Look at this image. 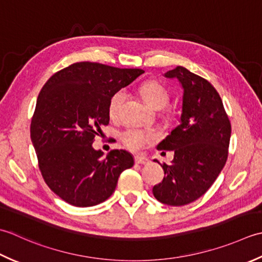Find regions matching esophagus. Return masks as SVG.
<instances>
[{
	"label": "esophagus",
	"instance_id": "1",
	"mask_svg": "<svg viewBox=\"0 0 262 262\" xmlns=\"http://www.w3.org/2000/svg\"><path fill=\"white\" fill-rule=\"evenodd\" d=\"M135 162L138 165H146L149 163V159L147 157H143V156H136Z\"/></svg>",
	"mask_w": 262,
	"mask_h": 262
}]
</instances>
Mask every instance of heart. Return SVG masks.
<instances>
[{"mask_svg":"<svg viewBox=\"0 0 262 262\" xmlns=\"http://www.w3.org/2000/svg\"><path fill=\"white\" fill-rule=\"evenodd\" d=\"M143 100L146 101L148 106L154 110H162L168 103L169 96L168 92L163 84L157 81H146L143 82L139 88ZM125 99V93L123 90H119L112 96L108 103V113L111 116H117L120 113L122 104ZM122 141L124 145L132 149V150H139L143 147L149 145L155 140V136L152 133L146 132L140 129L130 127L122 133Z\"/></svg>","mask_w":262,"mask_h":262,"instance_id":"b5f03b06","label":"heart"}]
</instances>
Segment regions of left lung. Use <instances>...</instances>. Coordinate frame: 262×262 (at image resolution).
Segmentation results:
<instances>
[{"mask_svg":"<svg viewBox=\"0 0 262 262\" xmlns=\"http://www.w3.org/2000/svg\"><path fill=\"white\" fill-rule=\"evenodd\" d=\"M164 77L179 80L182 112L180 124L157 146L158 150L173 151L174 158L163 165L164 180L152 193L162 204L179 207L205 194L225 166L231 123L220 94L206 79L183 67Z\"/></svg>","mask_w":262,"mask_h":262,"instance_id":"8db88e82","label":"left lung"}]
</instances>
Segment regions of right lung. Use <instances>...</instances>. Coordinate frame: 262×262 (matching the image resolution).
Listing matches in <instances>:
<instances>
[{
  "mask_svg": "<svg viewBox=\"0 0 262 262\" xmlns=\"http://www.w3.org/2000/svg\"><path fill=\"white\" fill-rule=\"evenodd\" d=\"M143 72L79 62L53 74L41 88L31 120V142L46 184L68 204H101L113 194L120 174L135 164L122 149L103 157L93 142L100 126L108 124L112 96Z\"/></svg>",
  "mask_w": 262,
  "mask_h": 262,
  "instance_id": "right-lung-1",
  "label": "right lung"
}]
</instances>
